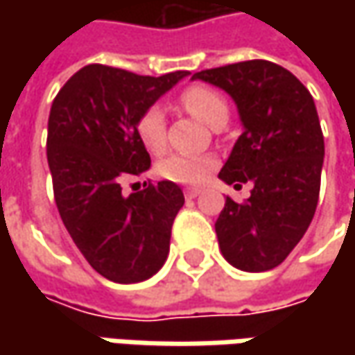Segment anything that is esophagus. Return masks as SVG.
<instances>
[{
	"instance_id": "esophagus-1",
	"label": "esophagus",
	"mask_w": 355,
	"mask_h": 355,
	"mask_svg": "<svg viewBox=\"0 0 355 355\" xmlns=\"http://www.w3.org/2000/svg\"><path fill=\"white\" fill-rule=\"evenodd\" d=\"M184 196L187 199H196L198 196H201V189H198V187H185Z\"/></svg>"
}]
</instances>
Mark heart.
I'll return each instance as SVG.
<instances>
[{"label":"heart","mask_w":355,"mask_h":355,"mask_svg":"<svg viewBox=\"0 0 355 355\" xmlns=\"http://www.w3.org/2000/svg\"><path fill=\"white\" fill-rule=\"evenodd\" d=\"M182 104L184 108L199 118L207 126H217L221 120L229 118V104L227 101L209 87H189L182 92ZM136 134L140 138L142 146L152 154H162L168 146L166 136V114L162 106H150L144 110V114L138 118ZM217 159L213 156H193V154H173L159 162L157 173L175 184L198 185L203 184L209 173L215 170Z\"/></svg>","instance_id":"b5f03b06"}]
</instances>
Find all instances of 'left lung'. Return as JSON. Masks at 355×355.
Listing matches in <instances>:
<instances>
[{"label":"left lung","mask_w":355,"mask_h":355,"mask_svg":"<svg viewBox=\"0 0 355 355\" xmlns=\"http://www.w3.org/2000/svg\"><path fill=\"white\" fill-rule=\"evenodd\" d=\"M191 80L225 90L243 124L219 178L235 187L252 182V191L245 203L225 199L215 221L221 254L239 270H270L304 237L318 205L324 136L314 98L291 71L261 59Z\"/></svg>","instance_id":"1"}]
</instances>
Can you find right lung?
Here are the masks:
<instances>
[{
  "label": "right lung",
  "instance_id": "add662e5",
  "mask_svg": "<svg viewBox=\"0 0 355 355\" xmlns=\"http://www.w3.org/2000/svg\"><path fill=\"white\" fill-rule=\"evenodd\" d=\"M187 75L87 64L51 106L47 162L57 209L78 251L112 282L148 280L168 259L171 225L185 201L180 185L164 180L124 196L120 182L150 170L138 118Z\"/></svg>",
  "mask_w": 355,
  "mask_h": 355
}]
</instances>
